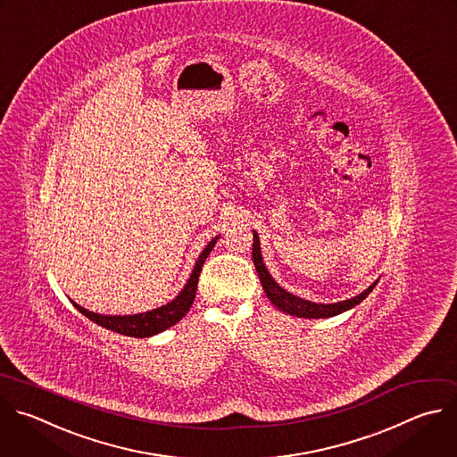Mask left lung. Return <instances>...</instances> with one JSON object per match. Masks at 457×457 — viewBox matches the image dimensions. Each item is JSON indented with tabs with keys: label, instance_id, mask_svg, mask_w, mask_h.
I'll use <instances>...</instances> for the list:
<instances>
[{
	"label": "left lung",
	"instance_id": "left-lung-1",
	"mask_svg": "<svg viewBox=\"0 0 457 457\" xmlns=\"http://www.w3.org/2000/svg\"><path fill=\"white\" fill-rule=\"evenodd\" d=\"M253 262L258 272V278L262 281V287L267 294V297L270 299V303L274 307H278V311H283L285 314L295 316V318H309V320H320V318H334L337 314H343L350 309H353L355 305L362 299L368 297V294L375 288V285L378 283V279L370 285L364 292H361L359 295L346 299V301H339V303H314L309 299H301L290 292H287L285 288H281L274 278L269 274L263 260H262V253H260V238L256 235V231L253 233Z\"/></svg>",
	"mask_w": 457,
	"mask_h": 457
}]
</instances>
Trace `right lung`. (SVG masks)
<instances>
[{"mask_svg": "<svg viewBox=\"0 0 457 457\" xmlns=\"http://www.w3.org/2000/svg\"><path fill=\"white\" fill-rule=\"evenodd\" d=\"M217 238L219 237L212 238V242L199 254V258L195 262V267H194L185 288L176 295V299H172L170 303H167V305H163L160 309H154L150 312H143V314H134V316H102V314H95V312L86 311L84 307L77 305L75 301H71L73 307L80 314H84L87 320H91L93 323H96V325H100V327H104L111 332L127 336V337H150V336H156L160 332H165L167 328L179 323L187 316L190 307L194 305L195 290H197V283H199V276H201L204 260L208 258V254L215 247Z\"/></svg>", "mask_w": 457, "mask_h": 457, "instance_id": "obj_1", "label": "right lung"}]
</instances>
